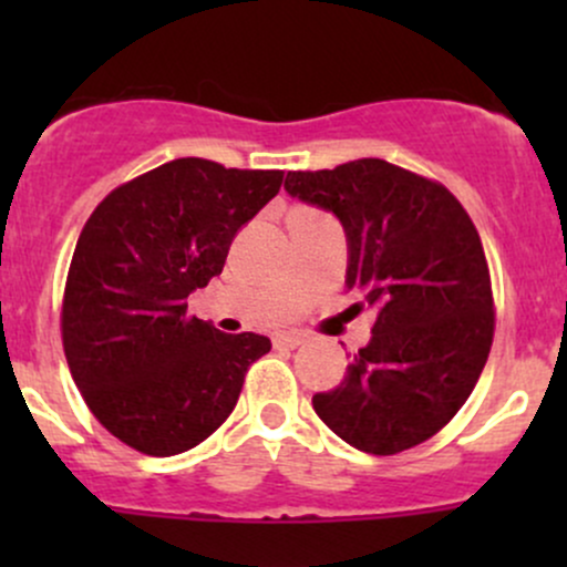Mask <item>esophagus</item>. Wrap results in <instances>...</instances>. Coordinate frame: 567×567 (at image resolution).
Instances as JSON below:
<instances>
[{"mask_svg": "<svg viewBox=\"0 0 567 567\" xmlns=\"http://www.w3.org/2000/svg\"><path fill=\"white\" fill-rule=\"evenodd\" d=\"M303 341H306V336L298 333V330H288V333H277L275 336V347L277 349H296V347H301Z\"/></svg>", "mask_w": 567, "mask_h": 567, "instance_id": "1", "label": "esophagus"}]
</instances>
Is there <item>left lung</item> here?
<instances>
[{
  "instance_id": "obj_1",
  "label": "left lung",
  "mask_w": 567,
  "mask_h": 567,
  "mask_svg": "<svg viewBox=\"0 0 567 567\" xmlns=\"http://www.w3.org/2000/svg\"><path fill=\"white\" fill-rule=\"evenodd\" d=\"M290 197L336 213L347 288L373 306V338L333 392L311 396L343 442L394 455L434 437L470 400L491 354V271L470 213L437 181L386 159L288 173Z\"/></svg>"
}]
</instances>
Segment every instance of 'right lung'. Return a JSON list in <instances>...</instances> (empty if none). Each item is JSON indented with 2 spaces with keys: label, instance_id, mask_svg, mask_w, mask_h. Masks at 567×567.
<instances>
[{
  "label": "right lung",
  "instance_id": "right-lung-1",
  "mask_svg": "<svg viewBox=\"0 0 567 567\" xmlns=\"http://www.w3.org/2000/svg\"><path fill=\"white\" fill-rule=\"evenodd\" d=\"M282 171L184 157L116 186L87 218L61 306L66 362L87 408L146 455L199 445L229 419L266 336L188 317V292L224 271L229 245L277 197Z\"/></svg>",
  "mask_w": 567,
  "mask_h": 567
}]
</instances>
